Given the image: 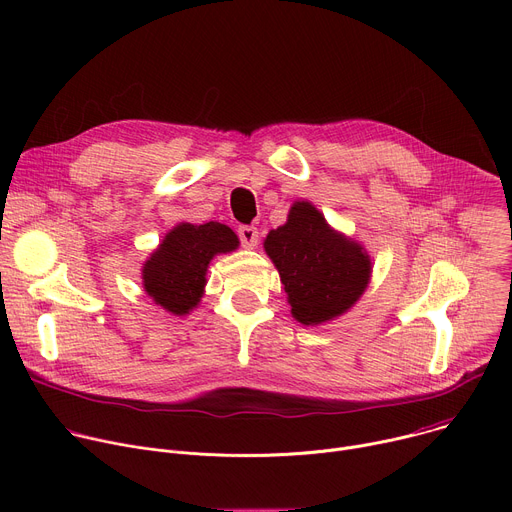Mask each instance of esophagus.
<instances>
[{
    "label": "esophagus",
    "instance_id": "obj_1",
    "mask_svg": "<svg viewBox=\"0 0 512 512\" xmlns=\"http://www.w3.org/2000/svg\"><path fill=\"white\" fill-rule=\"evenodd\" d=\"M239 239H241V245L245 247V249H253V247H257V243H259V231L255 229V227H239Z\"/></svg>",
    "mask_w": 512,
    "mask_h": 512
}]
</instances>
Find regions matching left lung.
Masks as SVG:
<instances>
[{"mask_svg": "<svg viewBox=\"0 0 512 512\" xmlns=\"http://www.w3.org/2000/svg\"><path fill=\"white\" fill-rule=\"evenodd\" d=\"M265 253L279 271L287 302L304 326L348 312L371 279V257L334 231L312 202H294L287 223L269 231Z\"/></svg>", "mask_w": 512, "mask_h": 512, "instance_id": "left-lung-1", "label": "left lung"}]
</instances>
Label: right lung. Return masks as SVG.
Here are the masks:
<instances>
[{"mask_svg":"<svg viewBox=\"0 0 512 512\" xmlns=\"http://www.w3.org/2000/svg\"><path fill=\"white\" fill-rule=\"evenodd\" d=\"M239 247L237 235L221 223L176 225L143 263V289L174 316L192 312L206 285V269L214 255Z\"/></svg>","mask_w":512,"mask_h":512,"instance_id":"1","label":"right lung"}]
</instances>
